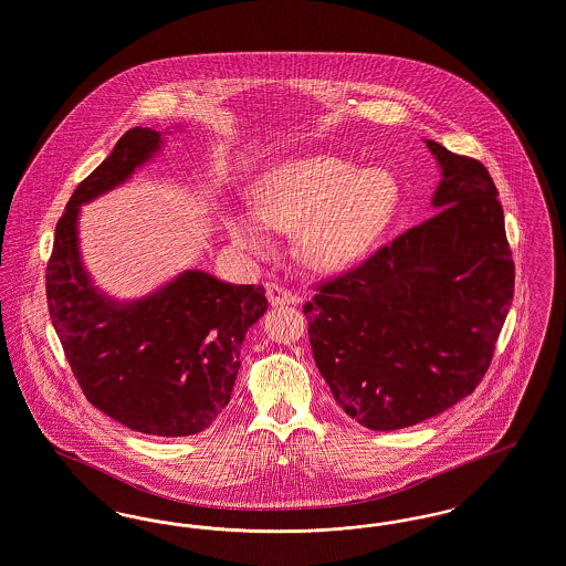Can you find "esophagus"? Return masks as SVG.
<instances>
[{
    "instance_id": "34e87169",
    "label": "esophagus",
    "mask_w": 566,
    "mask_h": 566,
    "mask_svg": "<svg viewBox=\"0 0 566 566\" xmlns=\"http://www.w3.org/2000/svg\"><path fill=\"white\" fill-rule=\"evenodd\" d=\"M265 293H268V298H270V303L273 307L296 303V295H293L289 289H284V286H280V284H273V282L265 284Z\"/></svg>"
}]
</instances>
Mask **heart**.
<instances>
[{
	"mask_svg": "<svg viewBox=\"0 0 566 566\" xmlns=\"http://www.w3.org/2000/svg\"><path fill=\"white\" fill-rule=\"evenodd\" d=\"M256 212L235 214L229 222L233 240L265 254L271 229L301 227L298 243L310 265L335 270L356 259L386 227L397 201L395 180L379 171L312 155L284 163L265 176L256 190Z\"/></svg>",
	"mask_w": 566,
	"mask_h": 566,
	"instance_id": "b5f03b06",
	"label": "heart"
}]
</instances>
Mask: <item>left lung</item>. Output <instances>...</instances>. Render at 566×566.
Instances as JSON below:
<instances>
[{"label":"left lung","mask_w":566,"mask_h":566,"mask_svg":"<svg viewBox=\"0 0 566 566\" xmlns=\"http://www.w3.org/2000/svg\"><path fill=\"white\" fill-rule=\"evenodd\" d=\"M437 212L328 277L303 305L337 405L371 431L446 411L484 379L513 298L512 248L488 169L427 139Z\"/></svg>","instance_id":"1"}]
</instances>
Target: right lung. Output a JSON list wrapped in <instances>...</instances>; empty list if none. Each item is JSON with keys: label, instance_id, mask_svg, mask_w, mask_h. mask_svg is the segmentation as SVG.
<instances>
[{"label": "right lung", "instance_id": "obj_1", "mask_svg": "<svg viewBox=\"0 0 566 566\" xmlns=\"http://www.w3.org/2000/svg\"><path fill=\"white\" fill-rule=\"evenodd\" d=\"M159 146V132L134 127L76 187L54 229L46 298L88 403L132 431L187 437L206 431L229 403L245 331L268 298L263 286H233L203 271H185L123 305L91 284L76 235L81 203L125 182Z\"/></svg>", "mask_w": 566, "mask_h": 566}]
</instances>
